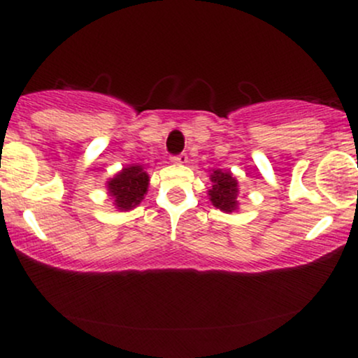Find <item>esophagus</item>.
<instances>
[{
    "instance_id": "obj_1",
    "label": "esophagus",
    "mask_w": 358,
    "mask_h": 358,
    "mask_svg": "<svg viewBox=\"0 0 358 358\" xmlns=\"http://www.w3.org/2000/svg\"><path fill=\"white\" fill-rule=\"evenodd\" d=\"M171 159H173L175 163H187L188 162V156H187V153H180V155L171 156Z\"/></svg>"
}]
</instances>
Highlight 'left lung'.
Returning a JSON list of instances; mask_svg holds the SVG:
<instances>
[{
	"instance_id": "left-lung-1",
	"label": "left lung",
	"mask_w": 358,
	"mask_h": 358,
	"mask_svg": "<svg viewBox=\"0 0 358 358\" xmlns=\"http://www.w3.org/2000/svg\"><path fill=\"white\" fill-rule=\"evenodd\" d=\"M212 176V188L208 190L212 203L224 212H232L237 208V180L231 171L215 170Z\"/></svg>"
}]
</instances>
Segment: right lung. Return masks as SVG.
<instances>
[{
  "mask_svg": "<svg viewBox=\"0 0 358 358\" xmlns=\"http://www.w3.org/2000/svg\"><path fill=\"white\" fill-rule=\"evenodd\" d=\"M148 180L150 176L139 165L124 168L121 173L110 180L108 188L119 210H131L141 202L148 190Z\"/></svg>",
  "mask_w": 358,
  "mask_h": 358,
  "instance_id": "right-lung-1",
  "label": "right lung"
}]
</instances>
